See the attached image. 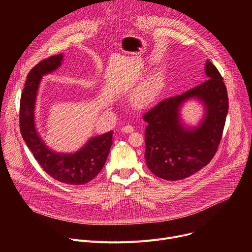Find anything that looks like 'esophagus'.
<instances>
[{"mask_svg": "<svg viewBox=\"0 0 252 252\" xmlns=\"http://www.w3.org/2000/svg\"><path fill=\"white\" fill-rule=\"evenodd\" d=\"M133 126H128V125H126V126H123L122 127V131L123 132H125V133H129V132H132L133 131Z\"/></svg>", "mask_w": 252, "mask_h": 252, "instance_id": "1", "label": "esophagus"}]
</instances>
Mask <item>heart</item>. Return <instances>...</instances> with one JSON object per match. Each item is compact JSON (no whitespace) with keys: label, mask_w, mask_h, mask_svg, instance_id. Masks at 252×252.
<instances>
[{"label":"heart","mask_w":252,"mask_h":252,"mask_svg":"<svg viewBox=\"0 0 252 252\" xmlns=\"http://www.w3.org/2000/svg\"><path fill=\"white\" fill-rule=\"evenodd\" d=\"M159 78L158 76H152L143 82L133 93L132 98L136 105L145 106L153 102L159 90Z\"/></svg>","instance_id":"1"}]
</instances>
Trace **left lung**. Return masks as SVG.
I'll return each instance as SVG.
<instances>
[{
    "label": "left lung",
    "instance_id": "8db88e82",
    "mask_svg": "<svg viewBox=\"0 0 252 252\" xmlns=\"http://www.w3.org/2000/svg\"><path fill=\"white\" fill-rule=\"evenodd\" d=\"M205 80L181 95L166 98L143 116L145 158L150 170L166 181H179L205 166L217 153L228 112L225 85L218 68L206 61ZM194 100L204 113L196 126L182 121L181 109Z\"/></svg>",
    "mask_w": 252,
    "mask_h": 252
}]
</instances>
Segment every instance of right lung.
Returning a JSON list of instances; mask_svg holds the SVG:
<instances>
[{"instance_id": "add662e5", "label": "right lung", "mask_w": 252, "mask_h": 252, "mask_svg": "<svg viewBox=\"0 0 252 252\" xmlns=\"http://www.w3.org/2000/svg\"><path fill=\"white\" fill-rule=\"evenodd\" d=\"M63 61V54L50 57L29 73L21 96L20 127L33 158L50 176L66 185L79 186L91 182L103 167L113 145V130L91 137L75 153H57L47 146L35 126V104L43 77L54 73Z\"/></svg>"}]
</instances>
